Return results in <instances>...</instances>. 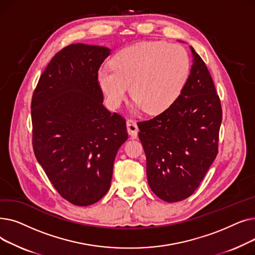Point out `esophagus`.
<instances>
[{
	"label": "esophagus",
	"instance_id": "esophagus-1",
	"mask_svg": "<svg viewBox=\"0 0 255 255\" xmlns=\"http://www.w3.org/2000/svg\"><path fill=\"white\" fill-rule=\"evenodd\" d=\"M127 131L129 133V135H131L132 137H135L137 135V131H138V127L135 121L133 120H127Z\"/></svg>",
	"mask_w": 255,
	"mask_h": 255
}]
</instances>
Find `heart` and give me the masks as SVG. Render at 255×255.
Wrapping results in <instances>:
<instances>
[{
	"label": "heart",
	"instance_id": "obj_1",
	"mask_svg": "<svg viewBox=\"0 0 255 255\" xmlns=\"http://www.w3.org/2000/svg\"><path fill=\"white\" fill-rule=\"evenodd\" d=\"M189 58L179 44L139 42L118 51L112 67L97 72V82L107 104L117 109L129 92L135 110L156 114L175 101L189 73Z\"/></svg>",
	"mask_w": 255,
	"mask_h": 255
}]
</instances>
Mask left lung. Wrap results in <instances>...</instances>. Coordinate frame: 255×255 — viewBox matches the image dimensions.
<instances>
[{
  "mask_svg": "<svg viewBox=\"0 0 255 255\" xmlns=\"http://www.w3.org/2000/svg\"><path fill=\"white\" fill-rule=\"evenodd\" d=\"M190 49L193 64L178 98L163 113L137 123L149 186L167 203L189 197L218 153L220 99L205 62Z\"/></svg>",
  "mask_w": 255,
  "mask_h": 255,
  "instance_id": "1",
  "label": "left lung"
}]
</instances>
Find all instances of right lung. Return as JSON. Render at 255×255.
Wrapping results in <instances>:
<instances>
[{
  "instance_id": "1",
  "label": "right lung",
  "mask_w": 255,
  "mask_h": 255,
  "mask_svg": "<svg viewBox=\"0 0 255 255\" xmlns=\"http://www.w3.org/2000/svg\"><path fill=\"white\" fill-rule=\"evenodd\" d=\"M111 49L70 44L51 59L34 91L33 149L60 195L86 207L111 187L119 148L128 138L126 121L107 111L97 72Z\"/></svg>"
}]
</instances>
